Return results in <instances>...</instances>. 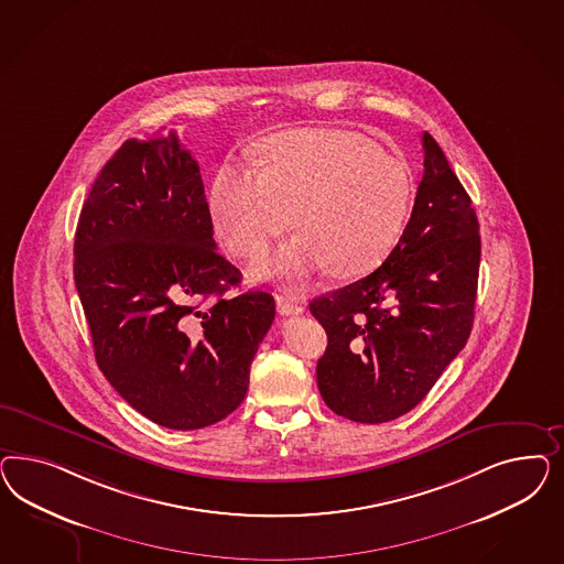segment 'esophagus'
<instances>
[{
    "instance_id": "esophagus-1",
    "label": "esophagus",
    "mask_w": 564,
    "mask_h": 564,
    "mask_svg": "<svg viewBox=\"0 0 564 564\" xmlns=\"http://www.w3.org/2000/svg\"><path fill=\"white\" fill-rule=\"evenodd\" d=\"M276 310L279 314L288 316V314H300L304 307L300 306L297 302H293L290 297H283V295H276Z\"/></svg>"
}]
</instances>
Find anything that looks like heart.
<instances>
[{
  "instance_id": "heart-1",
  "label": "heart",
  "mask_w": 564,
  "mask_h": 564,
  "mask_svg": "<svg viewBox=\"0 0 564 564\" xmlns=\"http://www.w3.org/2000/svg\"><path fill=\"white\" fill-rule=\"evenodd\" d=\"M411 180L397 161L339 130H291L264 142V167L225 163L208 206L225 246L238 257L262 252L293 225L302 229L260 274L302 279L326 269L370 273L391 252L410 213Z\"/></svg>"
}]
</instances>
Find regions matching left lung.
Here are the masks:
<instances>
[{"label": "left lung", "mask_w": 564, "mask_h": 564, "mask_svg": "<svg viewBox=\"0 0 564 564\" xmlns=\"http://www.w3.org/2000/svg\"><path fill=\"white\" fill-rule=\"evenodd\" d=\"M424 175L403 236L375 273L310 302L328 337L316 380L326 405L382 424L413 410L474 326L479 223L471 198L427 132Z\"/></svg>", "instance_id": "obj_1"}]
</instances>
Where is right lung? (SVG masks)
Returning <instances> with one entry per match:
<instances>
[{
    "mask_svg": "<svg viewBox=\"0 0 564 564\" xmlns=\"http://www.w3.org/2000/svg\"><path fill=\"white\" fill-rule=\"evenodd\" d=\"M74 281L109 384L171 430L239 408L274 321L267 291H227L241 273L217 252L198 163L177 137L130 138L88 192Z\"/></svg>",
    "mask_w": 564,
    "mask_h": 564,
    "instance_id": "obj_1",
    "label": "right lung"
}]
</instances>
